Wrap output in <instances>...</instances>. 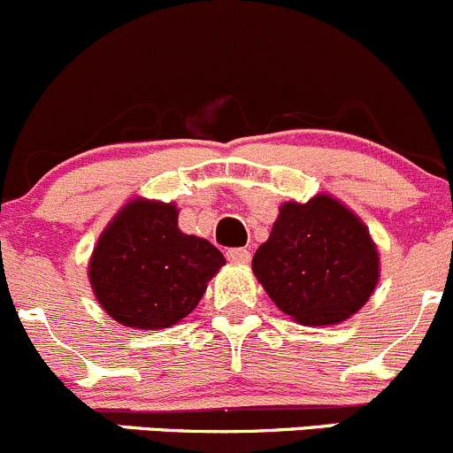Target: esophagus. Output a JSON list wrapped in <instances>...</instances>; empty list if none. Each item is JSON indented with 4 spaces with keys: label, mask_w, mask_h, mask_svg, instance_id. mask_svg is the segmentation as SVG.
Masks as SVG:
<instances>
[{
    "label": "esophagus",
    "mask_w": 453,
    "mask_h": 453,
    "mask_svg": "<svg viewBox=\"0 0 453 453\" xmlns=\"http://www.w3.org/2000/svg\"><path fill=\"white\" fill-rule=\"evenodd\" d=\"M226 256H227V260H230V263H234V265H248L250 258H252V254H250L248 250H243V248L227 250Z\"/></svg>",
    "instance_id": "34e87169"
}]
</instances>
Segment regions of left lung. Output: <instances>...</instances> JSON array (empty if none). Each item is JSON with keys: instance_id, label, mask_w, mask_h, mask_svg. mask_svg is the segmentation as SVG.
I'll return each instance as SVG.
<instances>
[{"instance_id": "left-lung-1", "label": "left lung", "mask_w": 453, "mask_h": 453, "mask_svg": "<svg viewBox=\"0 0 453 453\" xmlns=\"http://www.w3.org/2000/svg\"><path fill=\"white\" fill-rule=\"evenodd\" d=\"M252 269L273 304L307 326L346 322L368 303L381 273L366 223L326 193L280 205Z\"/></svg>"}]
</instances>
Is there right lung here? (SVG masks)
<instances>
[{"mask_svg": "<svg viewBox=\"0 0 453 453\" xmlns=\"http://www.w3.org/2000/svg\"><path fill=\"white\" fill-rule=\"evenodd\" d=\"M180 210L157 199L127 201L91 252L89 285L118 324L168 328L193 313L208 282L226 265L210 241L184 234Z\"/></svg>", "mask_w": 453, "mask_h": 453, "instance_id": "1", "label": "right lung"}]
</instances>
